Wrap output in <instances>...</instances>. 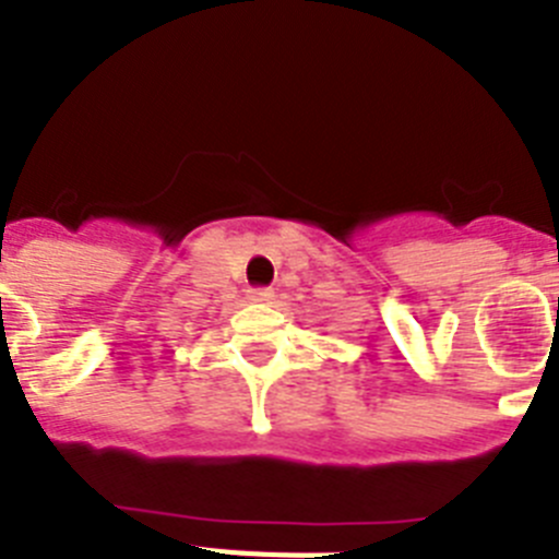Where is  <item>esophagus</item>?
Returning a JSON list of instances; mask_svg holds the SVG:
<instances>
[{
    "label": "esophagus",
    "mask_w": 559,
    "mask_h": 559,
    "mask_svg": "<svg viewBox=\"0 0 559 559\" xmlns=\"http://www.w3.org/2000/svg\"><path fill=\"white\" fill-rule=\"evenodd\" d=\"M249 299L254 305H271V302H274V290H271V288H251Z\"/></svg>",
    "instance_id": "esophagus-1"
}]
</instances>
